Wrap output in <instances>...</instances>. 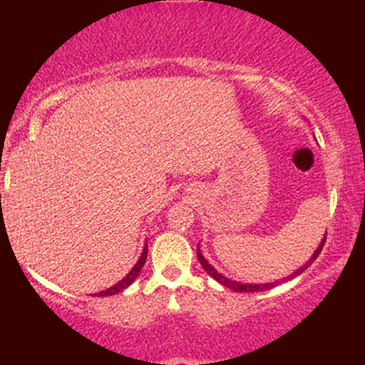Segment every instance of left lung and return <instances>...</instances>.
<instances>
[{
	"label": "left lung",
	"mask_w": 365,
	"mask_h": 365,
	"mask_svg": "<svg viewBox=\"0 0 365 365\" xmlns=\"http://www.w3.org/2000/svg\"><path fill=\"white\" fill-rule=\"evenodd\" d=\"M324 242H326V235H324V238H322V242L319 244V247H317V250L316 252L312 254V257L309 259L307 262L304 264L302 267H299V269L295 271V273L293 274H290V276H287V278H283V279H290V278H295L297 274H300V273H304L305 269H307L309 266H311V264L316 261L317 259V255H319V252L322 250V245H324ZM197 259H199V262H200V266L204 267V271H206V273L211 276V278H215L217 283H221L223 284V287H226V288H230V290H233V292H245V293H252V292H264V290H271V288L274 287L276 283L278 282H274V283H261V284H250V283H238V282H232V279H228L226 278V276H223L221 273H217V271L215 269V267L211 266V264H209L206 259H204V255H202V252H200L199 250V247H197ZM282 279V282H283Z\"/></svg>",
	"instance_id": "left-lung-1"
}]
</instances>
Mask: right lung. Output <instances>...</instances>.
Returning <instances> with one entry per match:
<instances>
[{"mask_svg": "<svg viewBox=\"0 0 365 365\" xmlns=\"http://www.w3.org/2000/svg\"><path fill=\"white\" fill-rule=\"evenodd\" d=\"M145 259H148V245L144 247V250H142V254H140V259H139V261H137L135 266L132 267V271H130V273H128L127 276H125V278L121 279V282H118L116 284H113V287L108 288V290H103V292H99V293H94V295H98V297H108V295H115V293L125 290V288L130 287V284L135 282V278H137V276H139L140 269H142V267H144Z\"/></svg>", "mask_w": 365, "mask_h": 365, "instance_id": "1", "label": "right lung"}]
</instances>
